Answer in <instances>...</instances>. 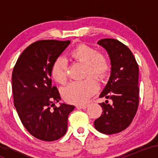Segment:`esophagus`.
<instances>
[{
	"instance_id": "1",
	"label": "esophagus",
	"mask_w": 158,
	"mask_h": 158,
	"mask_svg": "<svg viewBox=\"0 0 158 158\" xmlns=\"http://www.w3.org/2000/svg\"><path fill=\"white\" fill-rule=\"evenodd\" d=\"M76 107L78 109H85L88 107V105H77Z\"/></svg>"
}]
</instances>
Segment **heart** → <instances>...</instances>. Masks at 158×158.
I'll return each instance as SVG.
<instances>
[{"label": "heart", "mask_w": 158, "mask_h": 158, "mask_svg": "<svg viewBox=\"0 0 158 158\" xmlns=\"http://www.w3.org/2000/svg\"><path fill=\"white\" fill-rule=\"evenodd\" d=\"M70 55L76 60L85 64V73L102 78L108 73L110 64L108 58L88 45L81 44L74 48ZM68 64L64 58L59 57L54 61L51 68V76L59 83L67 79ZM99 89L97 81L89 77L81 81H73L62 89L61 94L68 102L81 104L86 102Z\"/></svg>", "instance_id": "1"}]
</instances>
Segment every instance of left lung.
Masks as SVG:
<instances>
[{
  "label": "left lung",
  "instance_id": "1",
  "mask_svg": "<svg viewBox=\"0 0 158 158\" xmlns=\"http://www.w3.org/2000/svg\"><path fill=\"white\" fill-rule=\"evenodd\" d=\"M97 43L108 52L111 64L109 79L99 97L111 99L112 103H99L103 111L94 124L101 133L113 135L126 129L137 110L139 68L129 48L118 40L104 39Z\"/></svg>",
  "mask_w": 158,
  "mask_h": 158
}]
</instances>
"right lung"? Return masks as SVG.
Segmentation results:
<instances>
[{
  "instance_id": "1",
  "label": "right lung",
  "mask_w": 158,
  "mask_h": 158,
  "mask_svg": "<svg viewBox=\"0 0 158 158\" xmlns=\"http://www.w3.org/2000/svg\"><path fill=\"white\" fill-rule=\"evenodd\" d=\"M70 43L57 40L32 43L19 56L12 71L14 106L25 128L41 140L54 141L64 136L68 115L75 108L65 103L55 106L61 97L51 80L52 65Z\"/></svg>"
}]
</instances>
